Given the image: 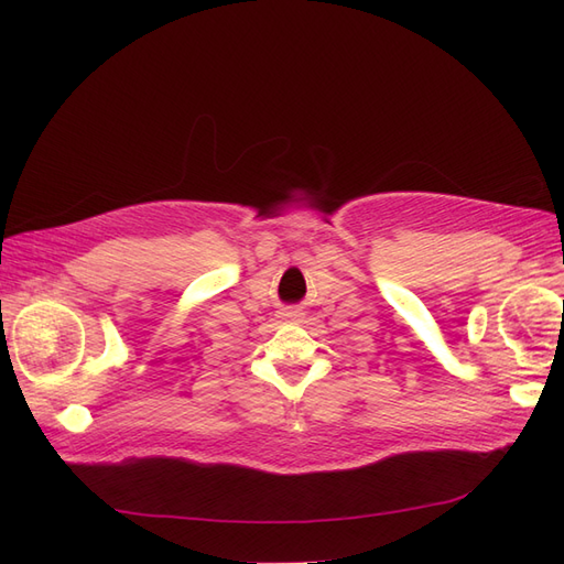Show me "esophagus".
<instances>
[{"mask_svg": "<svg viewBox=\"0 0 564 564\" xmlns=\"http://www.w3.org/2000/svg\"><path fill=\"white\" fill-rule=\"evenodd\" d=\"M284 319H289V322H303V311L301 308H284L282 313H280Z\"/></svg>", "mask_w": 564, "mask_h": 564, "instance_id": "34e87169", "label": "esophagus"}]
</instances>
